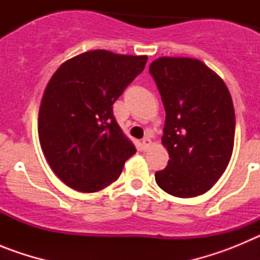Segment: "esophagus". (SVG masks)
I'll return each mask as SVG.
<instances>
[{"instance_id": "1", "label": "esophagus", "mask_w": 260, "mask_h": 260, "mask_svg": "<svg viewBox=\"0 0 260 260\" xmlns=\"http://www.w3.org/2000/svg\"><path fill=\"white\" fill-rule=\"evenodd\" d=\"M142 144H143L144 148H147V147L151 146V138L150 137H144L143 141H142Z\"/></svg>"}]
</instances>
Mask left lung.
I'll list each match as a JSON object with an SVG mask.
<instances>
[{"mask_svg":"<svg viewBox=\"0 0 260 260\" xmlns=\"http://www.w3.org/2000/svg\"><path fill=\"white\" fill-rule=\"evenodd\" d=\"M165 108L161 142L169 153L156 183L168 194L207 192L231 161L236 116L228 87L202 61L161 57L150 65Z\"/></svg>","mask_w":260,"mask_h":260,"instance_id":"8db88e82","label":"left lung"}]
</instances>
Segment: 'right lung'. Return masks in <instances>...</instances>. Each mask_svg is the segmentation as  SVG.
I'll return each instance as SVG.
<instances>
[{
  "label": "right lung",
  "mask_w": 260,
  "mask_h": 260,
  "mask_svg": "<svg viewBox=\"0 0 260 260\" xmlns=\"http://www.w3.org/2000/svg\"><path fill=\"white\" fill-rule=\"evenodd\" d=\"M147 59L89 50L63 62L50 78L39 110V141L52 171L71 189H104L137 152L114 118L113 104Z\"/></svg>",
  "instance_id": "obj_1"
}]
</instances>
